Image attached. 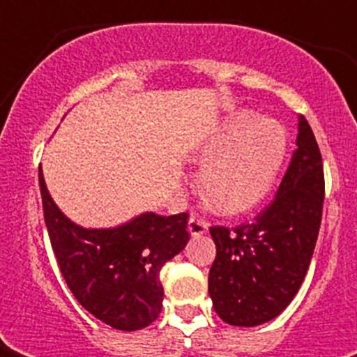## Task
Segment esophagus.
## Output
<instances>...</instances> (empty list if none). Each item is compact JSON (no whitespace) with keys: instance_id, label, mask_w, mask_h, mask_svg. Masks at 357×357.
I'll return each instance as SVG.
<instances>
[{"instance_id":"esophagus-1","label":"esophagus","mask_w":357,"mask_h":357,"mask_svg":"<svg viewBox=\"0 0 357 357\" xmlns=\"http://www.w3.org/2000/svg\"><path fill=\"white\" fill-rule=\"evenodd\" d=\"M209 229V224L204 220L202 217H198V215H190L189 218V234L192 235V237H200V235H204Z\"/></svg>"}]
</instances>
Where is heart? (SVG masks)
I'll return each mask as SVG.
<instances>
[{
    "label": "heart",
    "mask_w": 357,
    "mask_h": 357,
    "mask_svg": "<svg viewBox=\"0 0 357 357\" xmlns=\"http://www.w3.org/2000/svg\"><path fill=\"white\" fill-rule=\"evenodd\" d=\"M287 155V131L252 111L229 116L200 146V185L215 209L237 215L255 207L276 183Z\"/></svg>",
    "instance_id": "b5f03b06"
}]
</instances>
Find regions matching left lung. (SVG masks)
<instances>
[{"label":"left lung","mask_w":357,"mask_h":357,"mask_svg":"<svg viewBox=\"0 0 357 357\" xmlns=\"http://www.w3.org/2000/svg\"><path fill=\"white\" fill-rule=\"evenodd\" d=\"M296 146L276 198L252 222L209 228L217 244L209 296L217 315L231 326H259L280 315L310 268L321 228L324 168L304 116Z\"/></svg>","instance_id":"1"}]
</instances>
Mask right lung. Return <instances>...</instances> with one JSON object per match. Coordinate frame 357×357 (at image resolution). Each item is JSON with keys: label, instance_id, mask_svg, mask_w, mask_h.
<instances>
[{"label": "right lung", "instance_id": "right-lung-1", "mask_svg": "<svg viewBox=\"0 0 357 357\" xmlns=\"http://www.w3.org/2000/svg\"><path fill=\"white\" fill-rule=\"evenodd\" d=\"M38 183L53 254L75 300L114 330L150 326L162 307V265L189 243V215L144 213L119 228L85 229L55 206L42 170Z\"/></svg>", "mask_w": 357, "mask_h": 357}]
</instances>
